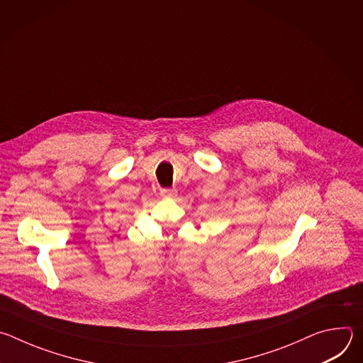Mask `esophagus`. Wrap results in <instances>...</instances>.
I'll use <instances>...</instances> for the list:
<instances>
[{
    "instance_id": "34e87169",
    "label": "esophagus",
    "mask_w": 363,
    "mask_h": 363,
    "mask_svg": "<svg viewBox=\"0 0 363 363\" xmlns=\"http://www.w3.org/2000/svg\"><path fill=\"white\" fill-rule=\"evenodd\" d=\"M161 195H162V198H175L177 191L175 189H162Z\"/></svg>"
}]
</instances>
